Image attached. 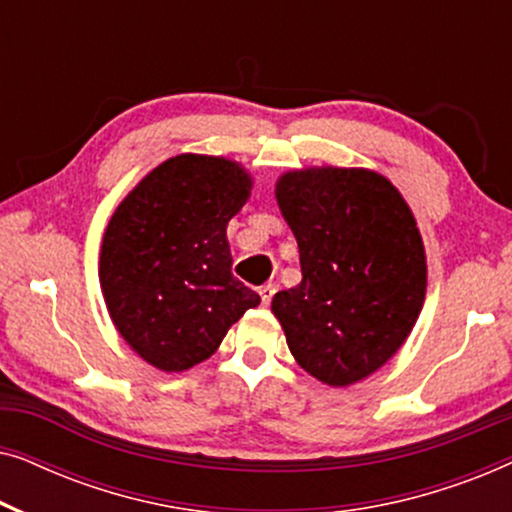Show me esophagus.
Here are the masks:
<instances>
[{"label":"esophagus","instance_id":"34e87169","mask_svg":"<svg viewBox=\"0 0 512 512\" xmlns=\"http://www.w3.org/2000/svg\"><path fill=\"white\" fill-rule=\"evenodd\" d=\"M275 291H277V284H263L261 289H258V293H261V303L265 307L270 305V300H272V296H275Z\"/></svg>","mask_w":512,"mask_h":512}]
</instances>
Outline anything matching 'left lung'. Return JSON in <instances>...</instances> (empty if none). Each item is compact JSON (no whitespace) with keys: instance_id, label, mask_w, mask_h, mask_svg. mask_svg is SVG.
Returning <instances> with one entry per match:
<instances>
[{"instance_id":"left-lung-1","label":"left lung","mask_w":512,"mask_h":512,"mask_svg":"<svg viewBox=\"0 0 512 512\" xmlns=\"http://www.w3.org/2000/svg\"><path fill=\"white\" fill-rule=\"evenodd\" d=\"M277 202L298 240L303 282L272 312L300 368L347 387L408 338L426 293L424 244L401 193L368 170L289 172Z\"/></svg>"}]
</instances>
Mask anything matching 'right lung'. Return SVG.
<instances>
[{
	"label": "right lung",
	"instance_id": "right-lung-1",
	"mask_svg": "<svg viewBox=\"0 0 512 512\" xmlns=\"http://www.w3.org/2000/svg\"><path fill=\"white\" fill-rule=\"evenodd\" d=\"M240 165L165 160L118 205L104 233L100 284L125 342L167 373L209 359L261 296L233 277L226 226L249 198Z\"/></svg>",
	"mask_w": 512,
	"mask_h": 512
}]
</instances>
